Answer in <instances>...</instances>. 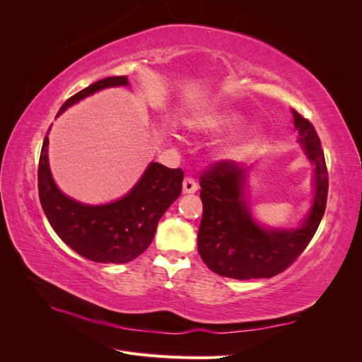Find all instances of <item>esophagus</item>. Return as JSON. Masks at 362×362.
I'll list each match as a JSON object with an SVG mask.
<instances>
[{
	"label": "esophagus",
	"instance_id": "obj_1",
	"mask_svg": "<svg viewBox=\"0 0 362 362\" xmlns=\"http://www.w3.org/2000/svg\"><path fill=\"white\" fill-rule=\"evenodd\" d=\"M182 192L184 193H194L198 192V182L192 177H185L182 181Z\"/></svg>",
	"mask_w": 362,
	"mask_h": 362
}]
</instances>
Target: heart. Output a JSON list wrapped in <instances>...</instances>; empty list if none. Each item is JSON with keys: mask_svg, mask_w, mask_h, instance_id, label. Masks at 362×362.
<instances>
[{"mask_svg": "<svg viewBox=\"0 0 362 362\" xmlns=\"http://www.w3.org/2000/svg\"><path fill=\"white\" fill-rule=\"evenodd\" d=\"M240 124V116L235 113H221V115H214V116H208L204 119H199L198 122L193 124V128L202 131V133L206 134H217V133H223V131L233 129ZM259 137L258 131H249L247 134L242 136L240 139L231 141L223 148V156L228 158H237L245 156L246 152L257 144V140Z\"/></svg>", "mask_w": 362, "mask_h": 362, "instance_id": "1", "label": "heart"}]
</instances>
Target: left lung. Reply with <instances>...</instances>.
Returning a JSON list of instances; mask_svg holds the SVG:
<instances>
[{
  "instance_id": "left-lung-1",
  "label": "left lung",
  "mask_w": 362,
  "mask_h": 362,
  "mask_svg": "<svg viewBox=\"0 0 362 362\" xmlns=\"http://www.w3.org/2000/svg\"><path fill=\"white\" fill-rule=\"evenodd\" d=\"M294 127L306 157L314 164L315 194L300 228L259 226L245 199L247 169L222 160L201 175L204 205L198 250L206 267L234 279L272 278L298 259L319 228L327 199V169L320 139L308 119L293 110Z\"/></svg>"
}]
</instances>
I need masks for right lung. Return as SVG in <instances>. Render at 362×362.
<instances>
[{
  "label": "right lung",
  "mask_w": 362,
  "mask_h": 362,
  "mask_svg": "<svg viewBox=\"0 0 362 362\" xmlns=\"http://www.w3.org/2000/svg\"><path fill=\"white\" fill-rule=\"evenodd\" d=\"M127 84L125 75L107 76L71 96L57 116L98 90ZM49 129L51 127L48 133ZM48 144L47 136L39 158L37 187L40 205L56 234L76 254L104 264H124L144 254L154 240L161 216L180 198L184 172L151 163L124 198L105 205H86L68 198L54 182L48 164Z\"/></svg>",
  "instance_id": "1"
}]
</instances>
